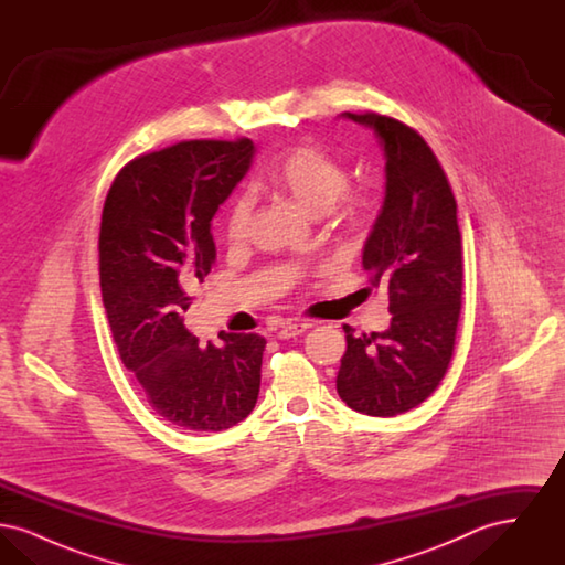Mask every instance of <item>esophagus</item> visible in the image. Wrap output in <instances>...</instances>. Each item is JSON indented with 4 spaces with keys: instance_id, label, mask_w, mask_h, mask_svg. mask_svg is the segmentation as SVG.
<instances>
[{
    "instance_id": "34e87169",
    "label": "esophagus",
    "mask_w": 565,
    "mask_h": 565,
    "mask_svg": "<svg viewBox=\"0 0 565 565\" xmlns=\"http://www.w3.org/2000/svg\"><path fill=\"white\" fill-rule=\"evenodd\" d=\"M307 328H311V323L305 322V320H302V322L286 323V326L279 328L277 337L284 339V341H286V339H295L298 334H302Z\"/></svg>"
}]
</instances>
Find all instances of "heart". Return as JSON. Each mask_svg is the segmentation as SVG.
I'll return each instance as SVG.
<instances>
[{"label":"heart","instance_id":"1","mask_svg":"<svg viewBox=\"0 0 565 565\" xmlns=\"http://www.w3.org/2000/svg\"><path fill=\"white\" fill-rule=\"evenodd\" d=\"M267 182L288 192L307 214L320 215L339 201V215L350 222H362L373 203L362 194H348L350 175L337 159L316 146H296L281 152L267 169ZM249 201L239 196L226 217V233L239 239L249 222Z\"/></svg>","mask_w":565,"mask_h":565}]
</instances>
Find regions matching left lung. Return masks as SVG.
Returning <instances> with one entry per match:
<instances>
[{
    "instance_id": "left-lung-1",
    "label": "left lung",
    "mask_w": 565,
    "mask_h": 565,
    "mask_svg": "<svg viewBox=\"0 0 565 565\" xmlns=\"http://www.w3.org/2000/svg\"><path fill=\"white\" fill-rule=\"evenodd\" d=\"M341 116L371 129L385 159V196L362 267L371 286L387 288L392 322L362 337L345 326L337 392L358 413L394 417L430 396L454 355L463 279L456 199L417 131L373 111Z\"/></svg>"
}]
</instances>
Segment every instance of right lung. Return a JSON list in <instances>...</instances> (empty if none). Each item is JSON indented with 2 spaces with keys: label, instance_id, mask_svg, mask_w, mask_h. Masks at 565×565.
<instances>
[{
  "label": "right lung",
  "instance_id": "add662e5",
  "mask_svg": "<svg viewBox=\"0 0 565 565\" xmlns=\"http://www.w3.org/2000/svg\"><path fill=\"white\" fill-rule=\"evenodd\" d=\"M252 139H192L137 157L116 175L99 231L111 337L152 408L184 430L220 431L258 401L265 337L199 345L182 313L215 260L212 220L245 178Z\"/></svg>",
  "mask_w": 565,
  "mask_h": 565
}]
</instances>
